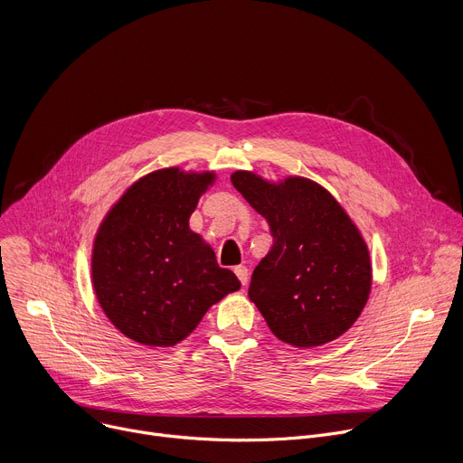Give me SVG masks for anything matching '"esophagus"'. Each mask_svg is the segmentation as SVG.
<instances>
[{
    "mask_svg": "<svg viewBox=\"0 0 463 463\" xmlns=\"http://www.w3.org/2000/svg\"><path fill=\"white\" fill-rule=\"evenodd\" d=\"M234 275L238 277V280L241 282V286H245V284H247L249 271H247V268H245V266H238V268H234Z\"/></svg>",
    "mask_w": 463,
    "mask_h": 463,
    "instance_id": "esophagus-1",
    "label": "esophagus"
}]
</instances>
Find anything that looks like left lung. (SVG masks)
<instances>
[{
  "instance_id": "1",
  "label": "left lung",
  "mask_w": 463,
  "mask_h": 463,
  "mask_svg": "<svg viewBox=\"0 0 463 463\" xmlns=\"http://www.w3.org/2000/svg\"><path fill=\"white\" fill-rule=\"evenodd\" d=\"M231 181L268 220L273 236L249 286V298L271 332L297 348L341 337L361 315L372 286L357 227L313 181L289 177L271 184L250 172H236Z\"/></svg>"
}]
</instances>
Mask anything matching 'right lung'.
<instances>
[{
  "label": "right lung",
  "mask_w": 463,
  "mask_h": 463,
  "mask_svg": "<svg viewBox=\"0 0 463 463\" xmlns=\"http://www.w3.org/2000/svg\"><path fill=\"white\" fill-rule=\"evenodd\" d=\"M213 174L154 172L109 211L93 249L97 298L120 332L146 346H174L207 309L240 289L232 271L188 227Z\"/></svg>",
  "instance_id": "add662e5"
}]
</instances>
